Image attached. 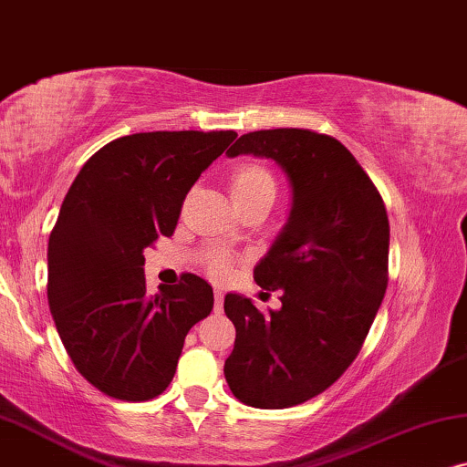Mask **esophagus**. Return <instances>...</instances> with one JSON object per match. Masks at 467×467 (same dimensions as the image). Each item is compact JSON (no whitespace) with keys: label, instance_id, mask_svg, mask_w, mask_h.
Wrapping results in <instances>:
<instances>
[{"label":"esophagus","instance_id":"esophagus-1","mask_svg":"<svg viewBox=\"0 0 467 467\" xmlns=\"http://www.w3.org/2000/svg\"><path fill=\"white\" fill-rule=\"evenodd\" d=\"M213 307H215V312H222V307H223V292L222 290L213 292Z\"/></svg>","mask_w":467,"mask_h":467}]
</instances>
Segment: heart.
<instances>
[{"mask_svg":"<svg viewBox=\"0 0 467 467\" xmlns=\"http://www.w3.org/2000/svg\"><path fill=\"white\" fill-rule=\"evenodd\" d=\"M228 188L233 202L237 207H244V204L258 201V198H271L273 201L277 183L266 166L258 164V161H241L230 172ZM209 273L215 279H228L230 273H233V263H230L228 256L217 254V256L209 260Z\"/></svg>","mask_w":467,"mask_h":467,"instance_id":"obj_1","label":"heart"}]
</instances>
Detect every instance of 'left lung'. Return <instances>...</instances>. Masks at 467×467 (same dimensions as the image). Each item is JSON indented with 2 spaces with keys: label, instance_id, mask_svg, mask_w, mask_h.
Segmentation results:
<instances>
[{
  "label": "left lung",
  "instance_id": "left-lung-1",
  "mask_svg": "<svg viewBox=\"0 0 467 467\" xmlns=\"http://www.w3.org/2000/svg\"><path fill=\"white\" fill-rule=\"evenodd\" d=\"M226 153L275 160L290 179L292 209L254 269L260 288L282 292V309L223 298L237 328L223 376L247 406L292 408L339 380L374 325L389 284L387 207L357 158L328 134L258 130Z\"/></svg>",
  "mask_w": 467,
  "mask_h": 467
}]
</instances>
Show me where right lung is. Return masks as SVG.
<instances>
[{"mask_svg":"<svg viewBox=\"0 0 467 467\" xmlns=\"http://www.w3.org/2000/svg\"><path fill=\"white\" fill-rule=\"evenodd\" d=\"M237 139L233 130L140 132L85 161L48 237V307L87 382L121 401L161 395L185 335L213 309L194 273L147 295L142 250L175 233L185 194Z\"/></svg>","mask_w":467,"mask_h":467,"instance_id":"obj_1","label":"right lung"}]
</instances>
